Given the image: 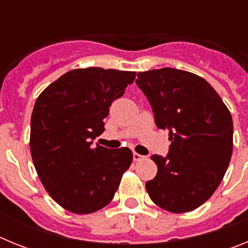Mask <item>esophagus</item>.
Segmentation results:
<instances>
[{
    "label": "esophagus",
    "mask_w": 248,
    "mask_h": 248,
    "mask_svg": "<svg viewBox=\"0 0 248 248\" xmlns=\"http://www.w3.org/2000/svg\"><path fill=\"white\" fill-rule=\"evenodd\" d=\"M133 159H134V161H140V160L145 159V156L138 154V153H134V154H133Z\"/></svg>",
    "instance_id": "obj_1"
}]
</instances>
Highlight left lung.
<instances>
[{
  "mask_svg": "<svg viewBox=\"0 0 248 248\" xmlns=\"http://www.w3.org/2000/svg\"><path fill=\"white\" fill-rule=\"evenodd\" d=\"M168 129L166 157L153 155L157 174L146 181L153 202L183 214L209 200L222 181L233 148V124L221 97L203 78L175 68L140 72L135 80Z\"/></svg>",
  "mask_w": 248,
  "mask_h": 248,
  "instance_id": "obj_1",
  "label": "left lung"
}]
</instances>
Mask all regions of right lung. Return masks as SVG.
<instances>
[{
	"label": "right lung",
	"instance_id": "1",
	"mask_svg": "<svg viewBox=\"0 0 248 248\" xmlns=\"http://www.w3.org/2000/svg\"><path fill=\"white\" fill-rule=\"evenodd\" d=\"M135 76L79 68L59 77L37 98L31 117V155L45 189L67 211L85 215L103 209L130 166V149L92 148L91 140L104 131L109 107Z\"/></svg>",
	"mask_w": 248,
	"mask_h": 248
}]
</instances>
